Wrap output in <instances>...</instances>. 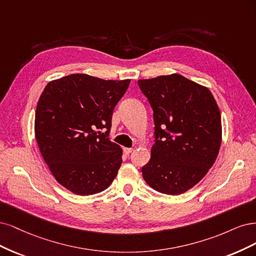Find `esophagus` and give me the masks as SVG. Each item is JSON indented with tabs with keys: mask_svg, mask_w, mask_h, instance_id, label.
<instances>
[{
	"mask_svg": "<svg viewBox=\"0 0 256 256\" xmlns=\"http://www.w3.org/2000/svg\"><path fill=\"white\" fill-rule=\"evenodd\" d=\"M132 151H133L132 148H124V149H123V152H124L126 155H128L130 153H132Z\"/></svg>",
	"mask_w": 256,
	"mask_h": 256,
	"instance_id": "esophagus-1",
	"label": "esophagus"
}]
</instances>
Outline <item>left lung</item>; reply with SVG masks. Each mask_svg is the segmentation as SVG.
Returning <instances> with one entry per match:
<instances>
[{
	"instance_id": "left-lung-1",
	"label": "left lung",
	"mask_w": 256,
	"mask_h": 256,
	"mask_svg": "<svg viewBox=\"0 0 256 256\" xmlns=\"http://www.w3.org/2000/svg\"><path fill=\"white\" fill-rule=\"evenodd\" d=\"M154 119L151 158L142 168L150 187L180 194L206 176L219 153L221 116L212 92L180 74L139 80Z\"/></svg>"
}]
</instances>
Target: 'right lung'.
Instances as JSON below:
<instances>
[{
    "label": "right lung",
    "instance_id": "1",
    "mask_svg": "<svg viewBox=\"0 0 256 256\" xmlns=\"http://www.w3.org/2000/svg\"><path fill=\"white\" fill-rule=\"evenodd\" d=\"M130 82L78 73L50 82L41 94L35 116L39 150L57 182L73 194L101 192L116 178L122 149L108 135Z\"/></svg>",
    "mask_w": 256,
    "mask_h": 256
}]
</instances>
